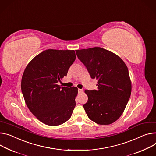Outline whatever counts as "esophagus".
Here are the masks:
<instances>
[{
  "label": "esophagus",
  "instance_id": "1",
  "mask_svg": "<svg viewBox=\"0 0 156 156\" xmlns=\"http://www.w3.org/2000/svg\"><path fill=\"white\" fill-rule=\"evenodd\" d=\"M78 92L79 93H82L83 92V90L82 89H78Z\"/></svg>",
  "mask_w": 156,
  "mask_h": 156
}]
</instances>
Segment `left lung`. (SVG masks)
<instances>
[{
	"mask_svg": "<svg viewBox=\"0 0 156 156\" xmlns=\"http://www.w3.org/2000/svg\"><path fill=\"white\" fill-rule=\"evenodd\" d=\"M75 51L91 78L98 80L97 90L84 91L88 100L83 108L88 118L101 125L114 122L122 114L131 93L127 66L119 56L103 48Z\"/></svg>",
	"mask_w": 156,
	"mask_h": 156,
	"instance_id": "1",
	"label": "left lung"
}]
</instances>
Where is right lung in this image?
<instances>
[{"label": "right lung", "instance_id": "obj_1", "mask_svg": "<svg viewBox=\"0 0 156 156\" xmlns=\"http://www.w3.org/2000/svg\"><path fill=\"white\" fill-rule=\"evenodd\" d=\"M75 58V50L48 49L37 55L25 69L21 90L25 103L47 125H60L72 115L78 88L57 83L66 76Z\"/></svg>", "mask_w": 156, "mask_h": 156}]
</instances>
